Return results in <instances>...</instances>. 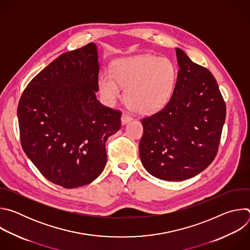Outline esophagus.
Returning <instances> with one entry per match:
<instances>
[{"instance_id":"34e87169","label":"esophagus","mask_w":250,"mask_h":250,"mask_svg":"<svg viewBox=\"0 0 250 250\" xmlns=\"http://www.w3.org/2000/svg\"><path fill=\"white\" fill-rule=\"evenodd\" d=\"M132 120V118L129 116V115H127L126 113H124L123 114V116H122V123L125 125V124H126V123H128V122H130Z\"/></svg>"}]
</instances>
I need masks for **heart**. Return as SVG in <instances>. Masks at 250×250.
<instances>
[{
    "instance_id": "heart-1",
    "label": "heart",
    "mask_w": 250,
    "mask_h": 250,
    "mask_svg": "<svg viewBox=\"0 0 250 250\" xmlns=\"http://www.w3.org/2000/svg\"><path fill=\"white\" fill-rule=\"evenodd\" d=\"M176 77L173 63L153 55H139L121 59L114 64L113 73L104 72L99 78L102 96L108 103L121 97L138 113L157 111L168 101Z\"/></svg>"
}]
</instances>
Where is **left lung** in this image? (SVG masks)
<instances>
[{
	"mask_svg": "<svg viewBox=\"0 0 250 250\" xmlns=\"http://www.w3.org/2000/svg\"><path fill=\"white\" fill-rule=\"evenodd\" d=\"M179 71L171 99L161 110L142 118L139 141L142 165L166 181H183L215 159L227 106L209 70L176 48Z\"/></svg>",
	"mask_w": 250,
	"mask_h": 250,
	"instance_id": "left-lung-1",
	"label": "left lung"
}]
</instances>
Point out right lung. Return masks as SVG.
<instances>
[{"label":"right lung","mask_w":250,"mask_h":250,"mask_svg":"<svg viewBox=\"0 0 250 250\" xmlns=\"http://www.w3.org/2000/svg\"><path fill=\"white\" fill-rule=\"evenodd\" d=\"M95 43L61 54L23 90L18 119L21 147L50 182L87 185L106 163L105 142L121 128L122 112L102 104Z\"/></svg>","instance_id":"obj_1"}]
</instances>
